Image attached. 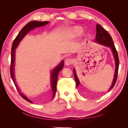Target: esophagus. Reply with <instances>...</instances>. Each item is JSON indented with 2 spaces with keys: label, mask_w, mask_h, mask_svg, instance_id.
Wrapping results in <instances>:
<instances>
[{
  "label": "esophagus",
  "mask_w": 128,
  "mask_h": 128,
  "mask_svg": "<svg viewBox=\"0 0 128 128\" xmlns=\"http://www.w3.org/2000/svg\"><path fill=\"white\" fill-rule=\"evenodd\" d=\"M73 63V60L70 59V58H68L65 61V64L67 66H69L70 64H72Z\"/></svg>",
  "instance_id": "1"
}]
</instances>
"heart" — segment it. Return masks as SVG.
Masks as SVG:
<instances>
[{"mask_svg": "<svg viewBox=\"0 0 128 128\" xmlns=\"http://www.w3.org/2000/svg\"><path fill=\"white\" fill-rule=\"evenodd\" d=\"M82 31L83 30L82 28H80V27H79V26H76L73 29L74 33L76 34H79L80 33H82Z\"/></svg>", "mask_w": 128, "mask_h": 128, "instance_id": "obj_1", "label": "heart"}]
</instances>
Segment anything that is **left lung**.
<instances>
[{
  "instance_id": "obj_1",
  "label": "left lung",
  "mask_w": 128,
  "mask_h": 128,
  "mask_svg": "<svg viewBox=\"0 0 128 128\" xmlns=\"http://www.w3.org/2000/svg\"><path fill=\"white\" fill-rule=\"evenodd\" d=\"M96 42H99V43L100 44L105 45L106 46H108V47L110 48L112 52H113V54L115 58V60L116 62V69H115V75H114V80L113 81V83H112L110 88L108 89V91H110L114 86L116 82V80H117L118 67H119V59H118V54L116 51V49L115 47L114 42L113 41V39H112V38L110 34L108 33L104 28H102V26L99 24H96ZM74 74L75 80L76 83V86L78 87V86L80 84V81L78 78H77L75 69H74Z\"/></svg>"
}]
</instances>
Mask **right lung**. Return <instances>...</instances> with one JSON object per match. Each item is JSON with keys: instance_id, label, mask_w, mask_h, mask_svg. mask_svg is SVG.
<instances>
[{"instance_id": "obj_1", "label": "right lung", "mask_w": 128, "mask_h": 128, "mask_svg": "<svg viewBox=\"0 0 128 128\" xmlns=\"http://www.w3.org/2000/svg\"><path fill=\"white\" fill-rule=\"evenodd\" d=\"M48 23V21H43V22H40L37 21H32L28 23L24 28H23L20 32L18 33V36L15 38L14 40L12 46V50H11V61H10V74L11 78L12 79L13 82L15 87L16 88V90H18L19 94L22 97L25 99L26 101H28L29 102L32 103V102L26 96H24V94H22L20 92V90H19L17 86V84H16L15 80V77H14V62H15V50L16 48L18 46L19 42H21L26 34L29 32L30 30H32L33 29L36 28V27L43 26L44 25L47 24ZM64 66V62L62 61L61 62L59 65L53 69L52 72V77H51V87H52V99L54 97V96L56 93V84H57V80H58V74L60 72V70L62 69Z\"/></svg>"}]
</instances>
